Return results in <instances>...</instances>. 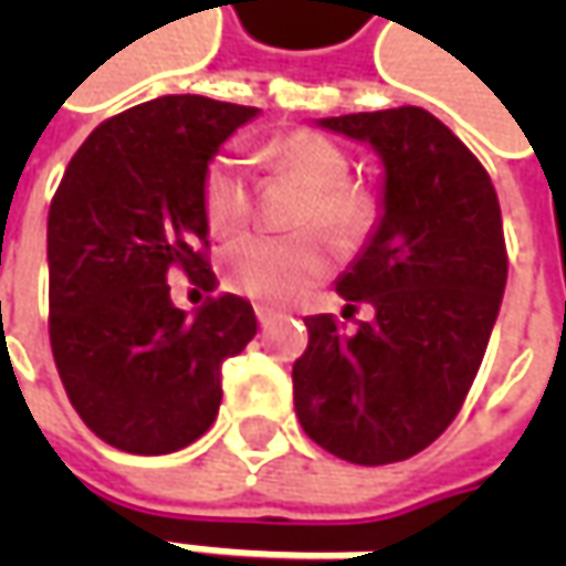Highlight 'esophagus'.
<instances>
[{
    "mask_svg": "<svg viewBox=\"0 0 566 566\" xmlns=\"http://www.w3.org/2000/svg\"><path fill=\"white\" fill-rule=\"evenodd\" d=\"M254 315H258V321H261V327H268L273 317H276V312H273L271 305H254Z\"/></svg>",
    "mask_w": 566,
    "mask_h": 566,
    "instance_id": "obj_1",
    "label": "esophagus"
}]
</instances>
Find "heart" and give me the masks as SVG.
<instances>
[{"instance_id": "obj_1", "label": "heart", "mask_w": 566, "mask_h": 566, "mask_svg": "<svg viewBox=\"0 0 566 566\" xmlns=\"http://www.w3.org/2000/svg\"><path fill=\"white\" fill-rule=\"evenodd\" d=\"M276 176H293L308 188L295 217L298 227L324 229L339 249H353L378 223V198L349 179L353 160L331 135L295 128L273 138L264 150ZM201 210L210 232L229 235L251 220L254 186L235 150H217L201 176ZM331 271V251L317 232L268 235L249 232L223 251V280L235 293L264 302H290Z\"/></svg>"}]
</instances>
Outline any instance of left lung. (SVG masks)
<instances>
[{
    "mask_svg": "<svg viewBox=\"0 0 566 566\" xmlns=\"http://www.w3.org/2000/svg\"><path fill=\"white\" fill-rule=\"evenodd\" d=\"M384 160V217L337 293L375 308L353 331L305 317L295 416L339 460L384 467L438 441L460 412L507 283L497 191L485 166L422 106L321 119Z\"/></svg>",
    "mask_w": 566,
    "mask_h": 566,
    "instance_id": "8db88e82",
    "label": "left lung"
}]
</instances>
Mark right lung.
I'll return each mask as SVG.
<instances>
[{"instance_id": "add662e5", "label": "right lung", "mask_w": 566, "mask_h": 566, "mask_svg": "<svg viewBox=\"0 0 566 566\" xmlns=\"http://www.w3.org/2000/svg\"><path fill=\"white\" fill-rule=\"evenodd\" d=\"M254 116L195 94L132 106L99 122L55 188L50 346L81 422L116 450L160 457L198 441L223 400V361L258 331L245 298L186 317L166 283L179 271L213 286L201 176Z\"/></svg>"}]
</instances>
